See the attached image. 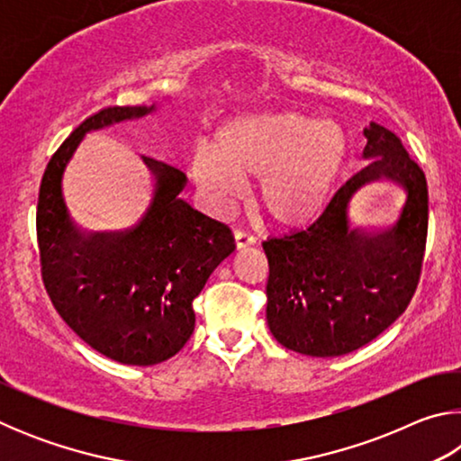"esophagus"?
<instances>
[{"mask_svg": "<svg viewBox=\"0 0 461 461\" xmlns=\"http://www.w3.org/2000/svg\"><path fill=\"white\" fill-rule=\"evenodd\" d=\"M233 236H236L238 249H244V248H249V246L256 244V238L252 236V233H248L244 230H236V231H233Z\"/></svg>", "mask_w": 461, "mask_h": 461, "instance_id": "1", "label": "esophagus"}]
</instances>
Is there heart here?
<instances>
[{"label": "heart", "instance_id": "b5f03b06", "mask_svg": "<svg viewBox=\"0 0 461 461\" xmlns=\"http://www.w3.org/2000/svg\"><path fill=\"white\" fill-rule=\"evenodd\" d=\"M346 158L348 136L338 122L262 112L225 122L213 148L194 150L191 175L215 203L238 197L241 176H258L264 213L280 225H303L330 203Z\"/></svg>", "mask_w": 461, "mask_h": 461}]
</instances>
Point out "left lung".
<instances>
[{"instance_id":"left-lung-1","label":"left lung","mask_w":461,"mask_h":461,"mask_svg":"<svg viewBox=\"0 0 461 461\" xmlns=\"http://www.w3.org/2000/svg\"><path fill=\"white\" fill-rule=\"evenodd\" d=\"M366 167L307 230L262 241L270 276L267 321L296 354L335 357L370 343L402 315L420 275L427 240V181L401 140L370 122ZM386 180L405 193L397 221L372 232L348 207L362 185Z\"/></svg>"}]
</instances>
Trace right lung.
I'll use <instances>...</instances> for the list:
<instances>
[{
  "instance_id": "obj_1",
  "label": "right lung",
  "mask_w": 461,
  "mask_h": 461,
  "mask_svg": "<svg viewBox=\"0 0 461 461\" xmlns=\"http://www.w3.org/2000/svg\"><path fill=\"white\" fill-rule=\"evenodd\" d=\"M160 104L115 105L89 115L49 162L38 194L42 280L54 309L93 349L128 366L173 357L194 330L193 301L236 249L228 225L178 197L186 175L142 156L152 197L126 231H85L62 194L68 162L91 130L154 113Z\"/></svg>"
}]
</instances>
